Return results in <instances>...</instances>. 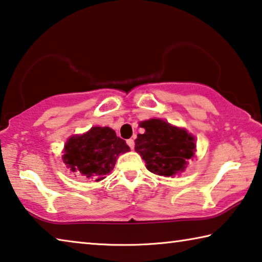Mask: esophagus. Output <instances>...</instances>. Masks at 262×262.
<instances>
[{"instance_id": "esophagus-1", "label": "esophagus", "mask_w": 262, "mask_h": 262, "mask_svg": "<svg viewBox=\"0 0 262 262\" xmlns=\"http://www.w3.org/2000/svg\"><path fill=\"white\" fill-rule=\"evenodd\" d=\"M127 144H128V145H129V147H130L132 149H134L135 142H134V140H133V139H129V140H127Z\"/></svg>"}]
</instances>
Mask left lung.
Segmentation results:
<instances>
[{"label": "left lung", "mask_w": 262, "mask_h": 262, "mask_svg": "<svg viewBox=\"0 0 262 262\" xmlns=\"http://www.w3.org/2000/svg\"><path fill=\"white\" fill-rule=\"evenodd\" d=\"M145 132L137 135L135 150L155 174L174 177L183 172L194 157L195 140L185 129L173 127L161 119L140 123Z\"/></svg>", "instance_id": "1"}]
</instances>
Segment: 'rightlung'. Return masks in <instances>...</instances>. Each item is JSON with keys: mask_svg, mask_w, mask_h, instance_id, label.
Wrapping results in <instances>:
<instances>
[{"mask_svg": "<svg viewBox=\"0 0 262 262\" xmlns=\"http://www.w3.org/2000/svg\"><path fill=\"white\" fill-rule=\"evenodd\" d=\"M127 151L126 141L110 127H92L85 134L70 137L62 158L73 172L100 181L113 170L119 155Z\"/></svg>", "mask_w": 262, "mask_h": 262, "instance_id": "1", "label": "right lung"}]
</instances>
